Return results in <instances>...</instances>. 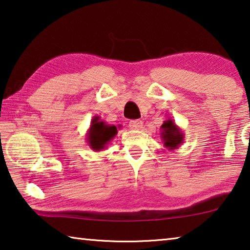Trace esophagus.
I'll return each mask as SVG.
<instances>
[{
  "mask_svg": "<svg viewBox=\"0 0 250 250\" xmlns=\"http://www.w3.org/2000/svg\"><path fill=\"white\" fill-rule=\"evenodd\" d=\"M129 127L132 129H142L143 122L141 120H133L129 122Z\"/></svg>",
  "mask_w": 250,
  "mask_h": 250,
  "instance_id": "34e87169",
  "label": "esophagus"
}]
</instances>
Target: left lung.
<instances>
[{"instance_id":"8db88e82","label":"left lung","mask_w":250,"mask_h":250,"mask_svg":"<svg viewBox=\"0 0 250 250\" xmlns=\"http://www.w3.org/2000/svg\"><path fill=\"white\" fill-rule=\"evenodd\" d=\"M160 132L164 146L169 150L177 149L185 141V134H183L182 129L171 118L164 122V124L160 126Z\"/></svg>"}]
</instances>
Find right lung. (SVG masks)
Listing matches in <instances>:
<instances>
[{"label": "right lung", "instance_id": "1", "mask_svg": "<svg viewBox=\"0 0 250 250\" xmlns=\"http://www.w3.org/2000/svg\"><path fill=\"white\" fill-rule=\"evenodd\" d=\"M117 135V128L114 125H108L101 121L100 116H93L90 127L85 134V139L89 147L94 151H101L106 148L109 142Z\"/></svg>", "mask_w": 250, "mask_h": 250}]
</instances>
